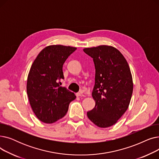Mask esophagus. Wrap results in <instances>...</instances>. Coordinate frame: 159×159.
<instances>
[{
	"label": "esophagus",
	"mask_w": 159,
	"mask_h": 159,
	"mask_svg": "<svg viewBox=\"0 0 159 159\" xmlns=\"http://www.w3.org/2000/svg\"><path fill=\"white\" fill-rule=\"evenodd\" d=\"M76 95H77V97H84V95L83 94L81 91H79V92H78V93H76Z\"/></svg>",
	"instance_id": "34e87169"
}]
</instances>
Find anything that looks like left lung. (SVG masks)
I'll return each instance as SVG.
<instances>
[{
	"label": "left lung",
	"instance_id": "1",
	"mask_svg": "<svg viewBox=\"0 0 159 159\" xmlns=\"http://www.w3.org/2000/svg\"><path fill=\"white\" fill-rule=\"evenodd\" d=\"M93 59L95 68L92 97L95 106L88 117L100 128L115 124L129 106L133 93V80L129 65L116 48L99 46L84 49Z\"/></svg>",
	"mask_w": 159,
	"mask_h": 159
}]
</instances>
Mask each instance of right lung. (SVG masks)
<instances>
[{"mask_svg": "<svg viewBox=\"0 0 159 159\" xmlns=\"http://www.w3.org/2000/svg\"><path fill=\"white\" fill-rule=\"evenodd\" d=\"M76 48L49 46L37 55L31 65L27 80V93L37 117L48 124L62 118L70 103L76 98L74 93L61 87L62 67Z\"/></svg>", "mask_w": 159, "mask_h": 159, "instance_id": "right-lung-1", "label": "right lung"}]
</instances>
